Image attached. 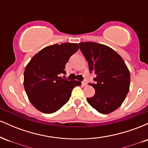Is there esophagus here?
Segmentation results:
<instances>
[{
	"label": "esophagus",
	"mask_w": 148,
	"mask_h": 148,
	"mask_svg": "<svg viewBox=\"0 0 148 148\" xmlns=\"http://www.w3.org/2000/svg\"><path fill=\"white\" fill-rule=\"evenodd\" d=\"M82 85L84 86H86L88 85V84H87V82H86V81H83L82 82Z\"/></svg>",
	"instance_id": "1"
}]
</instances>
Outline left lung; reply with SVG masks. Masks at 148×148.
I'll return each mask as SVG.
<instances>
[{"label":"left lung","mask_w":148,"mask_h":148,"mask_svg":"<svg viewBox=\"0 0 148 148\" xmlns=\"http://www.w3.org/2000/svg\"><path fill=\"white\" fill-rule=\"evenodd\" d=\"M80 50L94 72L95 90L93 97L87 98L90 105L102 114L115 111L122 105L130 90V73L122 57L108 46L95 42L79 43Z\"/></svg>","instance_id":"8db88e82"}]
</instances>
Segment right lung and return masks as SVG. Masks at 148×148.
I'll return each instance as SVG.
<instances>
[{"label": "right lung", "instance_id": "obj_1", "mask_svg": "<svg viewBox=\"0 0 148 148\" xmlns=\"http://www.w3.org/2000/svg\"><path fill=\"white\" fill-rule=\"evenodd\" d=\"M79 47L77 43H62L42 49L26 65L23 86L30 103L38 111L53 113L64 106L80 81H68L60 74H65V64Z\"/></svg>", "mask_w": 148, "mask_h": 148}]
</instances>
